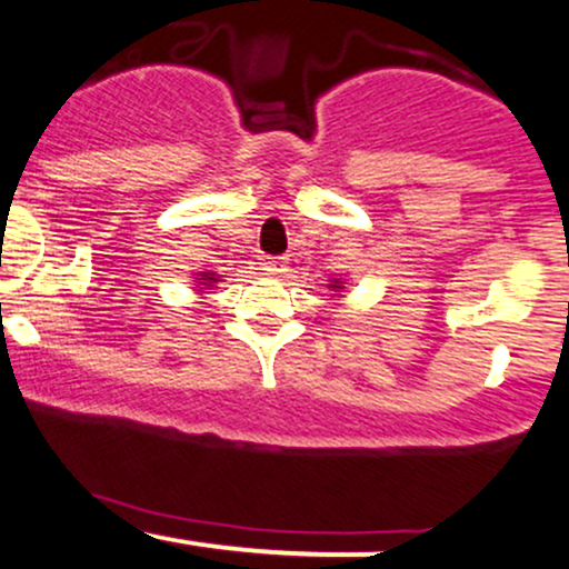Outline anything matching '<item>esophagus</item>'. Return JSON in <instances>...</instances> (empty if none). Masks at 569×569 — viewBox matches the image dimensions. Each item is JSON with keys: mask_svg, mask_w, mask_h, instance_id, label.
I'll return each instance as SVG.
<instances>
[{"mask_svg": "<svg viewBox=\"0 0 569 569\" xmlns=\"http://www.w3.org/2000/svg\"><path fill=\"white\" fill-rule=\"evenodd\" d=\"M286 257H267L264 259V270H267V276H283L286 272Z\"/></svg>", "mask_w": 569, "mask_h": 569, "instance_id": "1", "label": "esophagus"}]
</instances>
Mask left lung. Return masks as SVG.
<instances>
[{
    "label": "left lung",
    "instance_id": "8db88e82",
    "mask_svg": "<svg viewBox=\"0 0 569 569\" xmlns=\"http://www.w3.org/2000/svg\"><path fill=\"white\" fill-rule=\"evenodd\" d=\"M329 289H331V291H339V289H342V280H331Z\"/></svg>",
    "mask_w": 569,
    "mask_h": 569
}]
</instances>
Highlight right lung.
Returning <instances> with one entry per match:
<instances>
[{"instance_id": "1", "label": "right lung", "mask_w": 569, "mask_h": 569, "mask_svg": "<svg viewBox=\"0 0 569 569\" xmlns=\"http://www.w3.org/2000/svg\"><path fill=\"white\" fill-rule=\"evenodd\" d=\"M198 283H200V289H211V286L217 283V276H213V272H202V276L198 278Z\"/></svg>"}]
</instances>
